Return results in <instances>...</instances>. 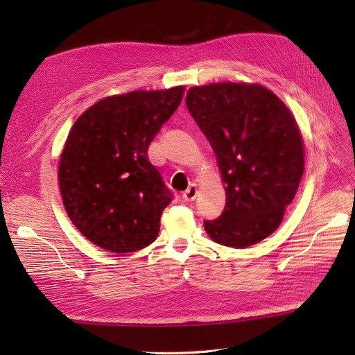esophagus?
<instances>
[{
    "label": "esophagus",
    "mask_w": 355,
    "mask_h": 355,
    "mask_svg": "<svg viewBox=\"0 0 355 355\" xmlns=\"http://www.w3.org/2000/svg\"><path fill=\"white\" fill-rule=\"evenodd\" d=\"M196 193H198L196 185H191L185 192L182 193V200L185 201V202H192L195 198H196Z\"/></svg>",
    "instance_id": "1"
}]
</instances>
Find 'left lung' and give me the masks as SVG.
<instances>
[{
  "label": "left lung",
  "mask_w": 355,
  "mask_h": 355,
  "mask_svg": "<svg viewBox=\"0 0 355 355\" xmlns=\"http://www.w3.org/2000/svg\"><path fill=\"white\" fill-rule=\"evenodd\" d=\"M187 107L216 153L225 207L205 230L243 249L277 230L304 172L303 139L291 112L258 84L192 87Z\"/></svg>",
  "instance_id": "1"
}]
</instances>
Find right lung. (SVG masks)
Returning <instances> with one entry per match:
<instances>
[{
	"mask_svg": "<svg viewBox=\"0 0 355 355\" xmlns=\"http://www.w3.org/2000/svg\"><path fill=\"white\" fill-rule=\"evenodd\" d=\"M185 87L106 97L71 128L58 179L68 217L98 248L128 253L151 245L173 193L148 147Z\"/></svg>",
	"mask_w": 355,
	"mask_h": 355,
	"instance_id": "obj_1",
	"label": "right lung"
}]
</instances>
